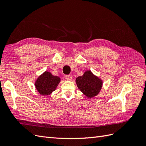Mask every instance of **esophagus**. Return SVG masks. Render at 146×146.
<instances>
[{
	"label": "esophagus",
	"mask_w": 146,
	"mask_h": 146,
	"mask_svg": "<svg viewBox=\"0 0 146 146\" xmlns=\"http://www.w3.org/2000/svg\"><path fill=\"white\" fill-rule=\"evenodd\" d=\"M65 78L66 80H71L72 79V77L71 76H70V75H66V76H65Z\"/></svg>",
	"instance_id": "esophagus-1"
}]
</instances>
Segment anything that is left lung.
I'll list each match as a JSON object with an SVG mask.
<instances>
[{"label": "left lung", "instance_id": "8db88e82", "mask_svg": "<svg viewBox=\"0 0 146 146\" xmlns=\"http://www.w3.org/2000/svg\"><path fill=\"white\" fill-rule=\"evenodd\" d=\"M76 82L78 89L88 98L98 95L103 84L102 80L94 76L91 70H86L83 76L78 77Z\"/></svg>", "mask_w": 146, "mask_h": 146}]
</instances>
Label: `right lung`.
Returning <instances> with one entry per match:
<instances>
[{"instance_id":"1","label":"right lung","mask_w":146,"mask_h":146,"mask_svg":"<svg viewBox=\"0 0 146 146\" xmlns=\"http://www.w3.org/2000/svg\"><path fill=\"white\" fill-rule=\"evenodd\" d=\"M60 80L59 77L53 76L50 72L45 71L38 77L35 85L39 94L48 96L56 90Z\"/></svg>"}]
</instances>
